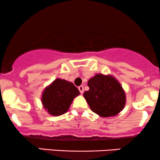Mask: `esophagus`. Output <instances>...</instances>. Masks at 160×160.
<instances>
[{
    "label": "esophagus",
    "mask_w": 160,
    "mask_h": 160,
    "mask_svg": "<svg viewBox=\"0 0 160 160\" xmlns=\"http://www.w3.org/2000/svg\"><path fill=\"white\" fill-rule=\"evenodd\" d=\"M78 89H79V91H80V92L81 93V94H82V93H83V92H84V89H83V86H80L78 87Z\"/></svg>",
    "instance_id": "obj_1"
}]
</instances>
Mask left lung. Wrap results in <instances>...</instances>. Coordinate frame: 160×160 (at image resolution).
Segmentation results:
<instances>
[{
    "instance_id": "1",
    "label": "left lung",
    "mask_w": 160,
    "mask_h": 160,
    "mask_svg": "<svg viewBox=\"0 0 160 160\" xmlns=\"http://www.w3.org/2000/svg\"><path fill=\"white\" fill-rule=\"evenodd\" d=\"M89 90L83 96L94 113L102 117H113L122 111L126 93L121 84L112 75L95 74L87 82Z\"/></svg>"
}]
</instances>
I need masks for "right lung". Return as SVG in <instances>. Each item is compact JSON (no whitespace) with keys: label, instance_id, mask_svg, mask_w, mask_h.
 Returning a JSON list of instances; mask_svg holds the SVG:
<instances>
[{"label":"right lung","instance_id":"1","mask_svg":"<svg viewBox=\"0 0 160 160\" xmlns=\"http://www.w3.org/2000/svg\"><path fill=\"white\" fill-rule=\"evenodd\" d=\"M79 95L80 92L72 82L58 78L45 88L41 102L49 114L57 117L68 111L74 98Z\"/></svg>","mask_w":160,"mask_h":160}]
</instances>
